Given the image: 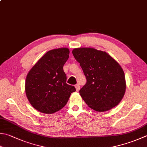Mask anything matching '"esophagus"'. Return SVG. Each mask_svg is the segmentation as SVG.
Segmentation results:
<instances>
[{
  "label": "esophagus",
  "mask_w": 147,
  "mask_h": 147,
  "mask_svg": "<svg viewBox=\"0 0 147 147\" xmlns=\"http://www.w3.org/2000/svg\"><path fill=\"white\" fill-rule=\"evenodd\" d=\"M75 87H76V91H79V90H80V86L79 84H76V86H75Z\"/></svg>",
  "instance_id": "34e87169"
}]
</instances>
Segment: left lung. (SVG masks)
<instances>
[{
    "label": "left lung",
    "mask_w": 147,
    "mask_h": 147,
    "mask_svg": "<svg viewBox=\"0 0 147 147\" xmlns=\"http://www.w3.org/2000/svg\"><path fill=\"white\" fill-rule=\"evenodd\" d=\"M72 54L86 78L79 93L88 106L98 112L117 106L126 88L120 65L106 52L95 49H75Z\"/></svg>",
    "instance_id": "obj_1"
}]
</instances>
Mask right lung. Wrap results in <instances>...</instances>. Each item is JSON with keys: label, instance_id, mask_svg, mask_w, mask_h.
<instances>
[{"label": "right lung", "instance_id": "right-lung-1", "mask_svg": "<svg viewBox=\"0 0 147 147\" xmlns=\"http://www.w3.org/2000/svg\"><path fill=\"white\" fill-rule=\"evenodd\" d=\"M69 49L51 50L38 60L27 74L26 93L30 104L40 112L52 114L64 107L74 86L66 83L63 66L69 57Z\"/></svg>", "mask_w": 147, "mask_h": 147}]
</instances>
